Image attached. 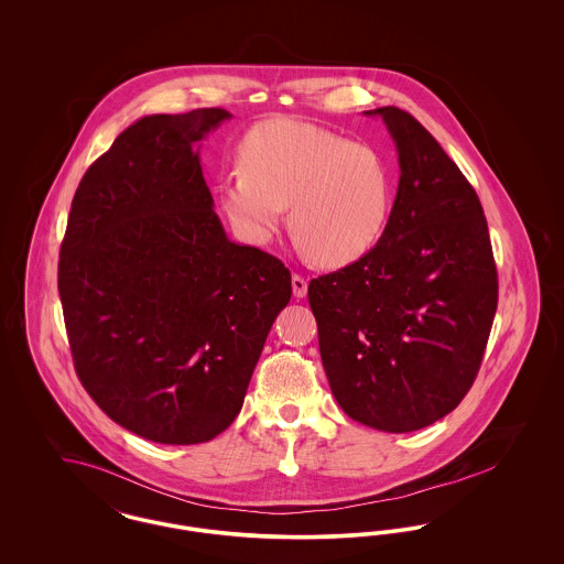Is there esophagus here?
I'll use <instances>...</instances> for the list:
<instances>
[{
    "mask_svg": "<svg viewBox=\"0 0 564 564\" xmlns=\"http://www.w3.org/2000/svg\"><path fill=\"white\" fill-rule=\"evenodd\" d=\"M292 290H294L295 297H304L306 290H308V281L302 274H294L292 276Z\"/></svg>",
    "mask_w": 564,
    "mask_h": 564,
    "instance_id": "obj_1",
    "label": "esophagus"
}]
</instances>
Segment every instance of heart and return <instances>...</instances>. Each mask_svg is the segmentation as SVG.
<instances>
[{"label": "heart", "instance_id": "1", "mask_svg": "<svg viewBox=\"0 0 564 564\" xmlns=\"http://www.w3.org/2000/svg\"><path fill=\"white\" fill-rule=\"evenodd\" d=\"M239 173L219 182L224 214L251 241L279 228L283 209L300 251L322 267H347L382 239L393 209L384 154L311 122L274 118L239 143Z\"/></svg>", "mask_w": 564, "mask_h": 564}]
</instances>
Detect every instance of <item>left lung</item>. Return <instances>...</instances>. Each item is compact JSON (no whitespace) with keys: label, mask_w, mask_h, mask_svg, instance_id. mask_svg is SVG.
<instances>
[{"label":"left lung","mask_w":564,"mask_h":564,"mask_svg":"<svg viewBox=\"0 0 564 564\" xmlns=\"http://www.w3.org/2000/svg\"><path fill=\"white\" fill-rule=\"evenodd\" d=\"M400 186L375 249L313 279L308 302L338 405L372 430H423L471 389L497 311V269L480 198L408 111L378 108Z\"/></svg>","instance_id":"obj_1"}]
</instances>
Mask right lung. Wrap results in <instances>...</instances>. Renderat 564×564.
Masks as SVG:
<instances>
[{
  "mask_svg": "<svg viewBox=\"0 0 564 564\" xmlns=\"http://www.w3.org/2000/svg\"><path fill=\"white\" fill-rule=\"evenodd\" d=\"M232 113H154L118 134L72 200L58 295L74 366L113 423L159 444H200L241 412L292 274L232 242L198 141Z\"/></svg>",
  "mask_w": 564,
  "mask_h": 564,
  "instance_id": "obj_1",
  "label": "right lung"
}]
</instances>
